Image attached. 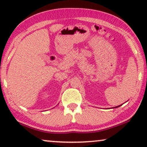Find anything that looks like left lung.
<instances>
[{
	"label": "left lung",
	"instance_id": "1",
	"mask_svg": "<svg viewBox=\"0 0 147 147\" xmlns=\"http://www.w3.org/2000/svg\"><path fill=\"white\" fill-rule=\"evenodd\" d=\"M122 105H119V106H116V107H114V108H118V107H120V106H122Z\"/></svg>",
	"mask_w": 147,
	"mask_h": 147
}]
</instances>
